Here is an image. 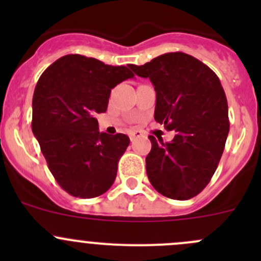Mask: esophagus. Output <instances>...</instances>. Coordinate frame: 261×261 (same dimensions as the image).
I'll use <instances>...</instances> for the list:
<instances>
[{"instance_id":"esophagus-1","label":"esophagus","mask_w":261,"mask_h":261,"mask_svg":"<svg viewBox=\"0 0 261 261\" xmlns=\"http://www.w3.org/2000/svg\"><path fill=\"white\" fill-rule=\"evenodd\" d=\"M141 135V133L140 131H134V133H131L130 134V139H131V141H134L135 140L136 138H139V136Z\"/></svg>"}]
</instances>
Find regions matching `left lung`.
Segmentation results:
<instances>
[{"mask_svg":"<svg viewBox=\"0 0 261 261\" xmlns=\"http://www.w3.org/2000/svg\"><path fill=\"white\" fill-rule=\"evenodd\" d=\"M128 67L154 84L155 121L168 131H175L169 143L149 136L147 178L168 198H193L215 174L230 130L227 99L221 82L211 68L181 51Z\"/></svg>","mask_w":261,"mask_h":261,"instance_id":"1","label":"left lung"}]
</instances>
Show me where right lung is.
I'll return each instance as SVG.
<instances>
[{
  "instance_id": "right-lung-1",
  "label": "right lung",
  "mask_w": 261,
  "mask_h": 261,
  "mask_svg": "<svg viewBox=\"0 0 261 261\" xmlns=\"http://www.w3.org/2000/svg\"><path fill=\"white\" fill-rule=\"evenodd\" d=\"M134 78L127 67L69 54L49 65L36 83L31 128L53 177L67 193L94 198L110 189L130 139L98 131L110 93Z\"/></svg>"
}]
</instances>
